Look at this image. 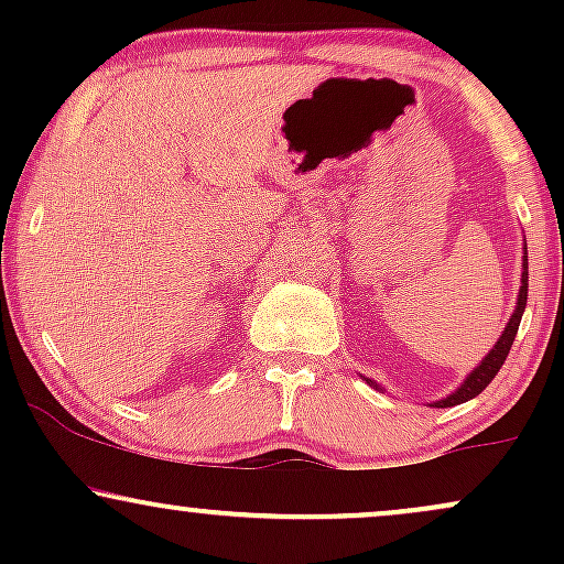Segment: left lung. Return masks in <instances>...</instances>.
<instances>
[{"label":"left lung","mask_w":564,"mask_h":564,"mask_svg":"<svg viewBox=\"0 0 564 564\" xmlns=\"http://www.w3.org/2000/svg\"><path fill=\"white\" fill-rule=\"evenodd\" d=\"M525 304H528V260H525V273H522V286H520V296H517V310L514 315H511L509 323H507V332L501 334V339L496 341V347L490 349L488 358L482 360L480 366L475 368V371L469 373L467 381H464L462 387H458L456 392L448 394L445 400H437V408H451V405H458V403H467V400L477 398L485 387L494 381V377L498 371H501L503 360H507L509 349H511V341H514L517 336V328H520V321H522V313H525ZM373 384V381H371Z\"/></svg>","instance_id":"1"}]
</instances>
